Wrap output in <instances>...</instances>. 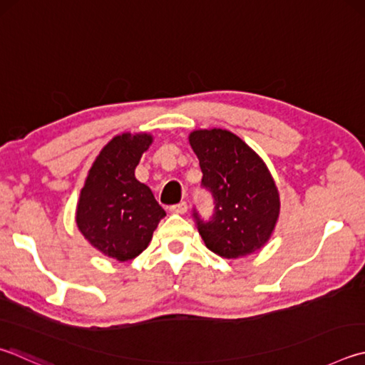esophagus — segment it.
Instances as JSON below:
<instances>
[{"label": "esophagus", "instance_id": "34e87169", "mask_svg": "<svg viewBox=\"0 0 365 365\" xmlns=\"http://www.w3.org/2000/svg\"><path fill=\"white\" fill-rule=\"evenodd\" d=\"M187 210H188V204L185 202V201L178 202L175 205H172V207H170L172 214H185V212H187Z\"/></svg>", "mask_w": 365, "mask_h": 365}]
</instances>
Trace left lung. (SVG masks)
I'll use <instances>...</instances> for the list:
<instances>
[{"mask_svg": "<svg viewBox=\"0 0 365 365\" xmlns=\"http://www.w3.org/2000/svg\"><path fill=\"white\" fill-rule=\"evenodd\" d=\"M188 140L200 160L202 187L215 204L209 222L193 214L205 247L223 258L254 254L269 241L281 210L267 164L227 129H197Z\"/></svg>", "mask_w": 365, "mask_h": 365, "instance_id": "left-lung-1", "label": "left lung"}]
</instances>
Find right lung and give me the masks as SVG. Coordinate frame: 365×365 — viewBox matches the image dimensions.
<instances>
[{
    "mask_svg": "<svg viewBox=\"0 0 365 365\" xmlns=\"http://www.w3.org/2000/svg\"><path fill=\"white\" fill-rule=\"evenodd\" d=\"M153 143L147 132H124L105 145L86 177L76 225L92 247L128 262L148 247L165 215L151 190L135 178L140 158Z\"/></svg>",
    "mask_w": 365,
    "mask_h": 365,
    "instance_id": "add662e5",
    "label": "right lung"
}]
</instances>
